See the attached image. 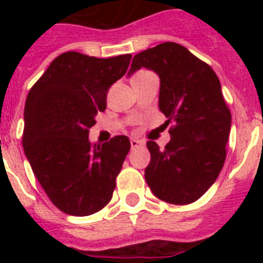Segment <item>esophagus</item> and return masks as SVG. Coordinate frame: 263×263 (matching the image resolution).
Listing matches in <instances>:
<instances>
[{
  "instance_id": "1",
  "label": "esophagus",
  "mask_w": 263,
  "mask_h": 263,
  "mask_svg": "<svg viewBox=\"0 0 263 263\" xmlns=\"http://www.w3.org/2000/svg\"><path fill=\"white\" fill-rule=\"evenodd\" d=\"M142 144H143V142H140V140H138V139H131V147H132V148L139 147V146H142Z\"/></svg>"
}]
</instances>
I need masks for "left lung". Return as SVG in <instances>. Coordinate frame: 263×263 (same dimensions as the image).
Instances as JSON below:
<instances>
[{
	"label": "left lung",
	"instance_id": "1",
	"mask_svg": "<svg viewBox=\"0 0 263 263\" xmlns=\"http://www.w3.org/2000/svg\"><path fill=\"white\" fill-rule=\"evenodd\" d=\"M142 67L161 80L160 110L173 123L164 148L148 140L152 161L144 177L153 194L172 204L195 202L212 187L227 158L231 110L216 72L175 42L140 51L129 75Z\"/></svg>",
	"mask_w": 263,
	"mask_h": 263
}]
</instances>
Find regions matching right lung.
Segmentation results:
<instances>
[{
    "instance_id": "obj_1",
    "label": "right lung",
    "mask_w": 263,
    "mask_h": 263,
    "mask_svg": "<svg viewBox=\"0 0 263 263\" xmlns=\"http://www.w3.org/2000/svg\"><path fill=\"white\" fill-rule=\"evenodd\" d=\"M131 57L67 51L51 61L27 95L24 153L49 199L69 216L94 214L111 199L131 143L119 135L92 146L88 132Z\"/></svg>"
}]
</instances>
